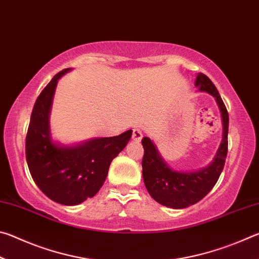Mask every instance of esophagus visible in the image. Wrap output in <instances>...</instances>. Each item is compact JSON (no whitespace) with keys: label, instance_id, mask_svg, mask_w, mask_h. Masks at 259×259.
<instances>
[{"label":"esophagus","instance_id":"esophagus-1","mask_svg":"<svg viewBox=\"0 0 259 259\" xmlns=\"http://www.w3.org/2000/svg\"><path fill=\"white\" fill-rule=\"evenodd\" d=\"M143 138V133L139 129H134L133 130V140L134 142H140Z\"/></svg>","mask_w":259,"mask_h":259}]
</instances>
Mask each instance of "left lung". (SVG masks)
<instances>
[{"label": "left lung", "instance_id": "8db88e82", "mask_svg": "<svg viewBox=\"0 0 259 259\" xmlns=\"http://www.w3.org/2000/svg\"><path fill=\"white\" fill-rule=\"evenodd\" d=\"M195 87L199 91L211 95L221 111L223 137L212 161L204 168L194 171H178L166 163L150 138L144 137L142 140L144 183L152 198L168 208L183 209L199 202L212 190L224 169L227 155L229 113L218 90L208 76L199 73L196 75Z\"/></svg>", "mask_w": 259, "mask_h": 259}]
</instances>
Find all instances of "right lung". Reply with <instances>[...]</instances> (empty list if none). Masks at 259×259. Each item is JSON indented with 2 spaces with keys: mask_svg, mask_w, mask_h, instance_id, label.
Instances as JSON below:
<instances>
[{
  "mask_svg": "<svg viewBox=\"0 0 259 259\" xmlns=\"http://www.w3.org/2000/svg\"><path fill=\"white\" fill-rule=\"evenodd\" d=\"M69 71L72 68L56 74L35 102L26 136V160L33 181L48 198L76 205L97 194L111 162L128 144L133 130L75 145L55 142L50 129L52 100L58 80Z\"/></svg>",
  "mask_w": 259,
  "mask_h": 259,
  "instance_id": "1",
  "label": "right lung"
}]
</instances>
